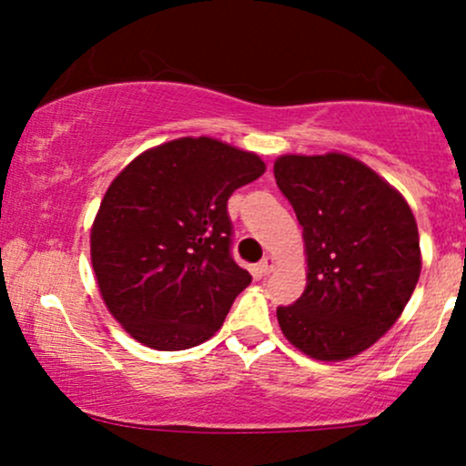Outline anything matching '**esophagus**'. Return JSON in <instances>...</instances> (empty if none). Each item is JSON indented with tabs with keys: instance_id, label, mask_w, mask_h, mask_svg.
I'll list each match as a JSON object with an SVG mask.
<instances>
[{
	"instance_id": "34e87169",
	"label": "esophagus",
	"mask_w": 466,
	"mask_h": 466,
	"mask_svg": "<svg viewBox=\"0 0 466 466\" xmlns=\"http://www.w3.org/2000/svg\"><path fill=\"white\" fill-rule=\"evenodd\" d=\"M274 267H276V260L271 258V256H265V258L258 263V271L263 276H267V274H271V271H274Z\"/></svg>"
}]
</instances>
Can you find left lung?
Returning <instances> with one entry per match:
<instances>
[{
  "label": "left lung",
  "instance_id": "obj_1",
  "mask_svg": "<svg viewBox=\"0 0 466 466\" xmlns=\"http://www.w3.org/2000/svg\"><path fill=\"white\" fill-rule=\"evenodd\" d=\"M278 188L293 206L307 251V289L278 324L298 350L341 361L370 349L403 313L420 276L408 201L344 153L282 155Z\"/></svg>",
  "mask_w": 466,
  "mask_h": 466
}]
</instances>
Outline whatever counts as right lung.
<instances>
[{"label": "right lung", "mask_w": 466, "mask_h": 466, "mask_svg": "<svg viewBox=\"0 0 466 466\" xmlns=\"http://www.w3.org/2000/svg\"><path fill=\"white\" fill-rule=\"evenodd\" d=\"M263 173L256 153L201 136L148 148L111 181L92 226V265L133 339L186 350L221 329L251 282L229 254L228 199Z\"/></svg>", "instance_id": "right-lung-1"}]
</instances>
